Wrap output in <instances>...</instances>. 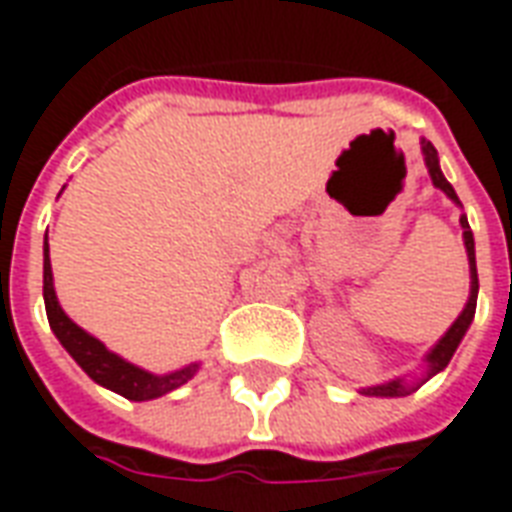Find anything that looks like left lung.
Returning <instances> with one entry per match:
<instances>
[{"label":"left lung","instance_id":"1","mask_svg":"<svg viewBox=\"0 0 512 512\" xmlns=\"http://www.w3.org/2000/svg\"><path fill=\"white\" fill-rule=\"evenodd\" d=\"M422 153H425V164H428V172H430V180H433V186L441 189L447 197H450L455 205H461L458 200V194L455 189L450 186V180L441 175V167H439V153H436V147L430 145L428 139H422ZM461 227H463V244H466V255H469V274H472V288H469V301H466V307L463 312L455 318L447 334L441 337L439 343L433 345V351L425 356V362H428V381L430 376H436L441 373L444 367L450 365L452 354H455V348L461 345L463 334L466 329L472 326L474 321V310H477V288H480V282H477V263H474V235H472V227L466 222V216H461ZM414 389L411 386L403 384V378H395V381H386V384H378V386H367L362 389V395H373V397H400V395H411Z\"/></svg>","mask_w":512,"mask_h":512}]
</instances>
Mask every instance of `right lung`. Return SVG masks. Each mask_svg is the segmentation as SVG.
Masks as SVG:
<instances>
[{
	"label": "right lung",
	"instance_id": "obj_1",
	"mask_svg": "<svg viewBox=\"0 0 512 512\" xmlns=\"http://www.w3.org/2000/svg\"><path fill=\"white\" fill-rule=\"evenodd\" d=\"M43 301H46V315H49L51 332L57 334L62 348L76 359V365L82 367L87 376L93 378L95 384L112 389L117 395L128 397V400H153L178 389L189 381L200 365H189L167 376H153L142 367L131 365L126 359L112 354L101 340H95L93 334H87L82 326L62 312L57 293H54V277H51V260H49V235L43 238Z\"/></svg>",
	"mask_w": 512,
	"mask_h": 512
}]
</instances>
